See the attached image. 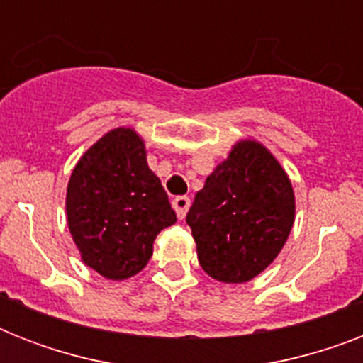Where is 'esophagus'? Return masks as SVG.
Returning <instances> with one entry per match:
<instances>
[{"label": "esophagus", "instance_id": "obj_1", "mask_svg": "<svg viewBox=\"0 0 363 363\" xmlns=\"http://www.w3.org/2000/svg\"><path fill=\"white\" fill-rule=\"evenodd\" d=\"M188 207H190V198H186V196H177V198L173 199V209H175L177 216H179L181 220L186 216Z\"/></svg>", "mask_w": 363, "mask_h": 363}]
</instances>
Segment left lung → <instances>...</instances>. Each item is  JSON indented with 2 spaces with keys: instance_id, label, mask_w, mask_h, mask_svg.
Here are the masks:
<instances>
[{
  "instance_id": "obj_1",
  "label": "left lung",
  "mask_w": 363,
  "mask_h": 363,
  "mask_svg": "<svg viewBox=\"0 0 363 363\" xmlns=\"http://www.w3.org/2000/svg\"><path fill=\"white\" fill-rule=\"evenodd\" d=\"M296 218L292 182L256 139H239L207 177L186 215L199 265L215 281L241 284L284 247Z\"/></svg>"
}]
</instances>
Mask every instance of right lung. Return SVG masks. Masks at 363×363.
Masks as SVG:
<instances>
[{
    "label": "right lung",
    "instance_id": "obj_1",
    "mask_svg": "<svg viewBox=\"0 0 363 363\" xmlns=\"http://www.w3.org/2000/svg\"><path fill=\"white\" fill-rule=\"evenodd\" d=\"M67 226L81 259L109 281L137 275L154 239L177 222L162 182L133 128L99 137L73 167L65 196Z\"/></svg>",
    "mask_w": 363,
    "mask_h": 363
}]
</instances>
